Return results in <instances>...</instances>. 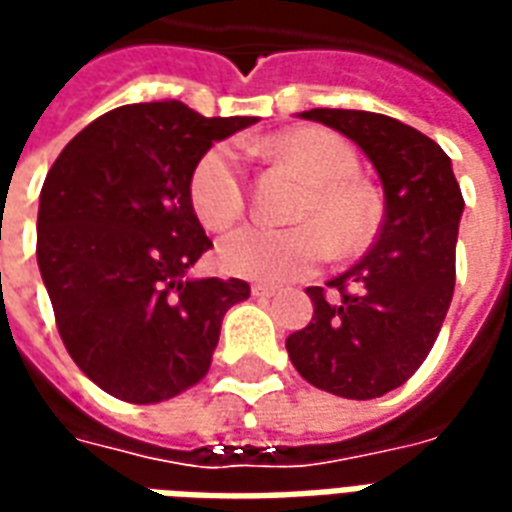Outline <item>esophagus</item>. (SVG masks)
I'll return each mask as SVG.
<instances>
[{
	"instance_id": "34e87169",
	"label": "esophagus",
	"mask_w": 512,
	"mask_h": 512,
	"mask_svg": "<svg viewBox=\"0 0 512 512\" xmlns=\"http://www.w3.org/2000/svg\"><path fill=\"white\" fill-rule=\"evenodd\" d=\"M252 296H255V299H271V296H274V288H268V285H252Z\"/></svg>"
}]
</instances>
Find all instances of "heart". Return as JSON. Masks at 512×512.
I'll return each mask as SVG.
<instances>
[{
    "label": "heart",
    "instance_id": "heart-1",
    "mask_svg": "<svg viewBox=\"0 0 512 512\" xmlns=\"http://www.w3.org/2000/svg\"><path fill=\"white\" fill-rule=\"evenodd\" d=\"M268 156L282 161L307 186L293 227L246 224L219 241V266L233 277L255 282H290L310 274L332 255H356L378 233L381 202L356 178L359 158L343 136L329 128H290L263 142ZM189 200L208 230L233 224L246 208L241 156L230 142L213 145L197 161Z\"/></svg>",
    "mask_w": 512,
    "mask_h": 512
}]
</instances>
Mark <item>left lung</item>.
I'll list each match as a JSON object with an SVG mask.
<instances>
[{
    "label": "left lung",
    "instance_id": "1",
    "mask_svg": "<svg viewBox=\"0 0 512 512\" xmlns=\"http://www.w3.org/2000/svg\"><path fill=\"white\" fill-rule=\"evenodd\" d=\"M304 120L348 136L378 172L384 222L367 255L307 288L312 321L288 337L301 378L323 392L370 400L414 376L439 337L455 290L463 197L450 156L395 117L310 109Z\"/></svg>",
    "mask_w": 512,
    "mask_h": 512
}]
</instances>
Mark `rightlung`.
<instances>
[{
	"label": "right lung",
	"mask_w": 512,
	"mask_h": 512,
	"mask_svg": "<svg viewBox=\"0 0 512 512\" xmlns=\"http://www.w3.org/2000/svg\"><path fill=\"white\" fill-rule=\"evenodd\" d=\"M257 117H202L180 101L106 112L65 145L38 208V268L84 376L128 403H161L211 367L244 279L191 277L211 249L189 180L213 142Z\"/></svg>",
	"instance_id": "1"
}]
</instances>
